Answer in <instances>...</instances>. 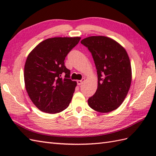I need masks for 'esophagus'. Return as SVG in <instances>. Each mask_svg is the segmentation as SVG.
<instances>
[{"mask_svg": "<svg viewBox=\"0 0 156 156\" xmlns=\"http://www.w3.org/2000/svg\"><path fill=\"white\" fill-rule=\"evenodd\" d=\"M84 81H85V79L84 78H82L81 80H78L77 81V84H78V85H81V84H83V82Z\"/></svg>", "mask_w": 156, "mask_h": 156, "instance_id": "esophagus-1", "label": "esophagus"}]
</instances>
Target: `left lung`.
Segmentation results:
<instances>
[{"label":"left lung","instance_id":"8db88e82","mask_svg":"<svg viewBox=\"0 0 156 156\" xmlns=\"http://www.w3.org/2000/svg\"><path fill=\"white\" fill-rule=\"evenodd\" d=\"M81 44L92 54L98 75V88L88 100L99 112L117 109L124 101L131 83V66L127 51L116 41L105 36H91Z\"/></svg>","mask_w":156,"mask_h":156}]
</instances>
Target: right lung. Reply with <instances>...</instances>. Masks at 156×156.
Segmentation results:
<instances>
[{
  "label": "right lung",
  "mask_w": 156,
  "mask_h": 156,
  "mask_svg": "<svg viewBox=\"0 0 156 156\" xmlns=\"http://www.w3.org/2000/svg\"><path fill=\"white\" fill-rule=\"evenodd\" d=\"M80 37H53L39 44L30 52L24 68L25 88L39 110L57 113L67 108L72 98L76 81L64 60Z\"/></svg>",
  "instance_id": "obj_1"
}]
</instances>
